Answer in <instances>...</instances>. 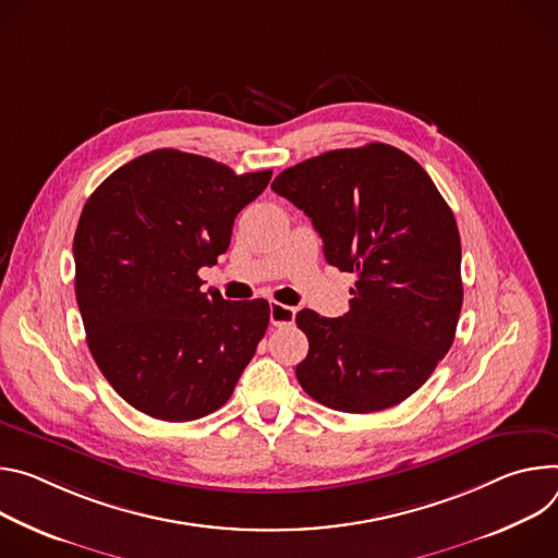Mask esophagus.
Returning a JSON list of instances; mask_svg holds the SVG:
<instances>
[{
    "mask_svg": "<svg viewBox=\"0 0 558 558\" xmlns=\"http://www.w3.org/2000/svg\"><path fill=\"white\" fill-rule=\"evenodd\" d=\"M296 311L290 305H283L279 301H270V324L272 326H290L294 324Z\"/></svg>",
    "mask_w": 558,
    "mask_h": 558,
    "instance_id": "esophagus-1",
    "label": "esophagus"
}]
</instances>
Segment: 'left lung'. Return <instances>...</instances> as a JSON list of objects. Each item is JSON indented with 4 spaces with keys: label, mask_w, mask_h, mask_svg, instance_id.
Returning a JSON list of instances; mask_svg holds the SVG:
<instances>
[{
    "label": "left lung",
    "mask_w": 558,
    "mask_h": 558,
    "mask_svg": "<svg viewBox=\"0 0 558 558\" xmlns=\"http://www.w3.org/2000/svg\"><path fill=\"white\" fill-rule=\"evenodd\" d=\"M272 191L313 219L330 266L356 272L343 317L296 315L301 388L352 414L405 401L448 354L463 303L459 228L435 181L375 142L286 168Z\"/></svg>",
    "instance_id": "obj_1"
}]
</instances>
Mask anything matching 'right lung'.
I'll use <instances>...</instances> for the list:
<instances>
[{"label": "right lung", "instance_id": "add662e5", "mask_svg": "<svg viewBox=\"0 0 558 558\" xmlns=\"http://www.w3.org/2000/svg\"><path fill=\"white\" fill-rule=\"evenodd\" d=\"M272 170L161 148L117 168L88 197L75 241V294L90 354L114 392L161 421L221 408L264 339L266 299L202 290L199 268L230 245L234 217Z\"/></svg>", "mask_w": 558, "mask_h": 558}]
</instances>
